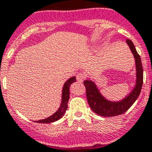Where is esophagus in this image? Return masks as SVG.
Wrapping results in <instances>:
<instances>
[{
  "mask_svg": "<svg viewBox=\"0 0 152 152\" xmlns=\"http://www.w3.org/2000/svg\"><path fill=\"white\" fill-rule=\"evenodd\" d=\"M76 78H77V80L78 82L81 83L84 81V80L85 79V75L83 73H78L76 76Z\"/></svg>",
  "mask_w": 152,
  "mask_h": 152,
  "instance_id": "1",
  "label": "esophagus"
}]
</instances>
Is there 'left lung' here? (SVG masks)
<instances>
[{
	"mask_svg": "<svg viewBox=\"0 0 152 152\" xmlns=\"http://www.w3.org/2000/svg\"><path fill=\"white\" fill-rule=\"evenodd\" d=\"M126 42L133 55L135 62V83L129 94L121 100L113 101L102 94L97 85L90 77L84 81L88 104L95 113L101 116H115L124 113L132 106L140 94L143 84V68L141 58L132 42L130 39H126Z\"/></svg>",
	"mask_w": 152,
	"mask_h": 152,
	"instance_id": "obj_1",
	"label": "left lung"
}]
</instances>
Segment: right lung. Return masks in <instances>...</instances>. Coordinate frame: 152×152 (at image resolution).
<instances>
[{"mask_svg":"<svg viewBox=\"0 0 152 152\" xmlns=\"http://www.w3.org/2000/svg\"><path fill=\"white\" fill-rule=\"evenodd\" d=\"M76 81V77H70L68 80L65 81L64 84V86L62 88V92H61V104H60L59 108L58 109L55 113H53L52 116L49 117H47L44 119H40L38 121H35L36 123H51L53 122H56L58 119H61L63 116H64V113L68 109V103L70 97V86L71 84H73L74 82Z\"/></svg>","mask_w":152,"mask_h":152,"instance_id":"1","label":"right lung"}]
</instances>
